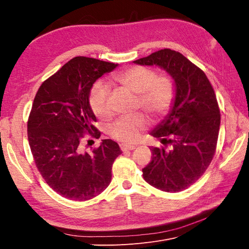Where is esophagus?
<instances>
[{
  "label": "esophagus",
  "instance_id": "1",
  "mask_svg": "<svg viewBox=\"0 0 249 249\" xmlns=\"http://www.w3.org/2000/svg\"><path fill=\"white\" fill-rule=\"evenodd\" d=\"M135 146L134 145H129V144H120V149L123 150V152H125V150H132L134 149Z\"/></svg>",
  "mask_w": 249,
  "mask_h": 249
}]
</instances>
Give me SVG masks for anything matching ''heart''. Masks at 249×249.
<instances>
[{"mask_svg":"<svg viewBox=\"0 0 249 249\" xmlns=\"http://www.w3.org/2000/svg\"><path fill=\"white\" fill-rule=\"evenodd\" d=\"M112 81L123 88L136 94V107L140 108L153 120H159L171 111L176 100V84L167 73L158 74L157 71L146 66H131L116 72ZM109 89L102 84L95 85L90 93L89 105L96 117L101 119L110 115L108 107ZM147 126L144 115L135 114L117 119L110 126L113 138L124 143L137 141L141 132Z\"/></svg>","mask_w":249,"mask_h":249,"instance_id":"obj_1","label":"heart"}]
</instances>
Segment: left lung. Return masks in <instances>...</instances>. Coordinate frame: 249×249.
<instances>
[{"instance_id": "obj_1", "label": "left lung", "mask_w": 249, "mask_h": 249, "mask_svg": "<svg viewBox=\"0 0 249 249\" xmlns=\"http://www.w3.org/2000/svg\"><path fill=\"white\" fill-rule=\"evenodd\" d=\"M134 63L160 66L176 83L172 110L150 133L163 145L150 147L152 161L142 169L143 178L165 192L183 191L205 173L216 152L220 110L214 89L198 66L170 49Z\"/></svg>"}]
</instances>
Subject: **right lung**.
Returning a JSON list of instances; mask_svg holds the SVG:
<instances>
[{
	"label": "right lung",
	"instance_id": "right-lung-1",
	"mask_svg": "<svg viewBox=\"0 0 249 249\" xmlns=\"http://www.w3.org/2000/svg\"><path fill=\"white\" fill-rule=\"evenodd\" d=\"M117 64L74 57L40 85L28 119V140L36 167L53 190L71 200L101 194L111 182L112 164L122 154L111 139L91 153L84 138L99 139L89 93L94 82Z\"/></svg>",
	"mask_w": 249,
	"mask_h": 249
}]
</instances>
